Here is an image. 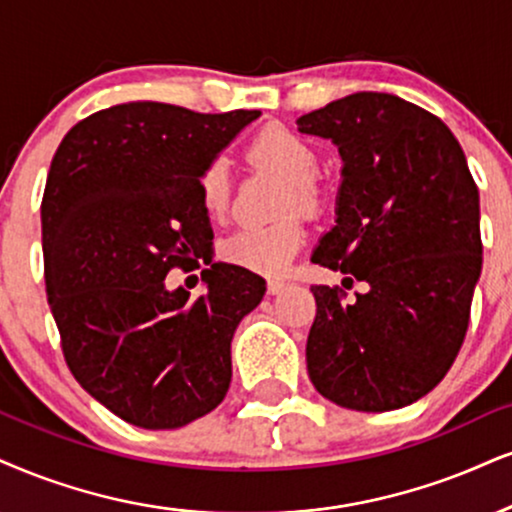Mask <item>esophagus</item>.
<instances>
[{
    "label": "esophagus",
    "instance_id": "34e87169",
    "mask_svg": "<svg viewBox=\"0 0 512 512\" xmlns=\"http://www.w3.org/2000/svg\"><path fill=\"white\" fill-rule=\"evenodd\" d=\"M287 287V282L282 280H268V294H280Z\"/></svg>",
    "mask_w": 512,
    "mask_h": 512
}]
</instances>
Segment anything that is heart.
Wrapping results in <instances>:
<instances>
[{
    "mask_svg": "<svg viewBox=\"0 0 512 512\" xmlns=\"http://www.w3.org/2000/svg\"><path fill=\"white\" fill-rule=\"evenodd\" d=\"M249 159L287 180L289 189L282 199V216L294 211L313 213L318 208L320 197L315 180L320 175V159L304 137L282 125H270L251 140ZM197 192L206 213L211 216L225 213L230 204V170L223 159L206 163L197 178ZM301 244H304L301 225L294 218H285L273 225L242 227L225 239L220 254L227 263L251 273L280 275L285 273Z\"/></svg>",
    "mask_w": 512,
    "mask_h": 512,
    "instance_id": "obj_1",
    "label": "heart"
}]
</instances>
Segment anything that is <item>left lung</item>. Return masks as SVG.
Here are the masks:
<instances>
[{
	"instance_id": "8db88e82",
	"label": "left lung",
	"mask_w": 512,
	"mask_h": 512,
	"mask_svg": "<svg viewBox=\"0 0 512 512\" xmlns=\"http://www.w3.org/2000/svg\"><path fill=\"white\" fill-rule=\"evenodd\" d=\"M296 123L344 161L337 225L313 263L368 285L349 304L344 289L311 287L308 377L342 408L410 406L456 361L482 273L468 161L444 121L394 94H349Z\"/></svg>"
}]
</instances>
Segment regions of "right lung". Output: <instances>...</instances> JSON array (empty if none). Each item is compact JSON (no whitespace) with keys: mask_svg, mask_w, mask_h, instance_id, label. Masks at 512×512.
I'll list each match as a JSON object with an SVG mask.
<instances>
[{"mask_svg":"<svg viewBox=\"0 0 512 512\" xmlns=\"http://www.w3.org/2000/svg\"><path fill=\"white\" fill-rule=\"evenodd\" d=\"M258 116L130 102L87 116L56 149L42 197L49 308L75 380L130 425L178 430L230 389L232 334L266 280L213 263L192 299L166 275L211 251L197 178Z\"/></svg>","mask_w":512,"mask_h":512,"instance_id":"obj_1","label":"right lung"}]
</instances>
